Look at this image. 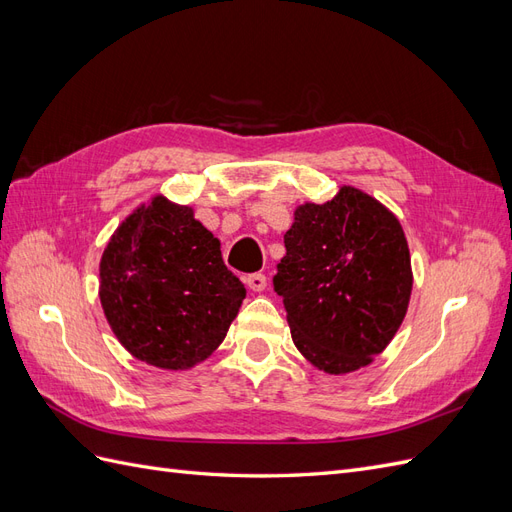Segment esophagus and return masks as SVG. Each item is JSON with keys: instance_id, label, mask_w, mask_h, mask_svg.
Listing matches in <instances>:
<instances>
[{"instance_id": "34e87169", "label": "esophagus", "mask_w": 512, "mask_h": 512, "mask_svg": "<svg viewBox=\"0 0 512 512\" xmlns=\"http://www.w3.org/2000/svg\"><path fill=\"white\" fill-rule=\"evenodd\" d=\"M243 282H245V286H247V288L254 290V292H262V290L267 288V277L262 275V273L245 275V277H243Z\"/></svg>"}]
</instances>
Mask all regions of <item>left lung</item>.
<instances>
[{
  "mask_svg": "<svg viewBox=\"0 0 512 512\" xmlns=\"http://www.w3.org/2000/svg\"><path fill=\"white\" fill-rule=\"evenodd\" d=\"M273 277L292 342L324 374L367 367L391 344L412 294L408 241L380 200L342 185L327 203H303L284 235Z\"/></svg>",
  "mask_w": 512,
  "mask_h": 512,
  "instance_id": "8db88e82",
  "label": "left lung"
}]
</instances>
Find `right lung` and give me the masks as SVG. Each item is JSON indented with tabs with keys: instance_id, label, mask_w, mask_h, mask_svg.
I'll return each instance as SVG.
<instances>
[{
	"instance_id": "obj_1",
	"label": "right lung",
	"mask_w": 512,
	"mask_h": 512,
	"mask_svg": "<svg viewBox=\"0 0 512 512\" xmlns=\"http://www.w3.org/2000/svg\"><path fill=\"white\" fill-rule=\"evenodd\" d=\"M245 286L194 209L158 194L113 232L100 260V303L119 344L147 365L183 371L213 354Z\"/></svg>"
}]
</instances>
